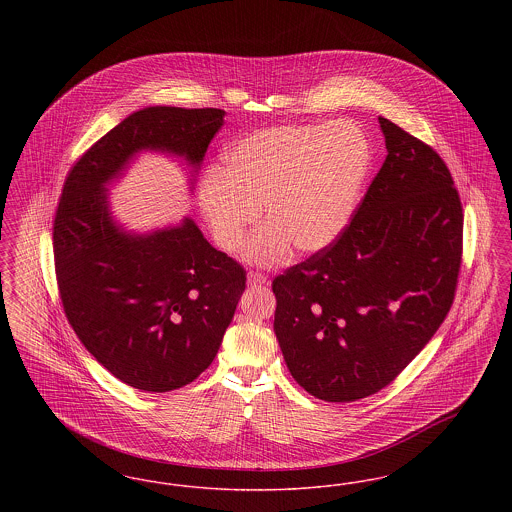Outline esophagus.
I'll return each instance as SVG.
<instances>
[{
  "label": "esophagus",
  "mask_w": 512,
  "mask_h": 512,
  "mask_svg": "<svg viewBox=\"0 0 512 512\" xmlns=\"http://www.w3.org/2000/svg\"><path fill=\"white\" fill-rule=\"evenodd\" d=\"M247 284L249 286H265V284H268L267 276L265 274H261V272H249L247 274Z\"/></svg>",
  "instance_id": "obj_1"
}]
</instances>
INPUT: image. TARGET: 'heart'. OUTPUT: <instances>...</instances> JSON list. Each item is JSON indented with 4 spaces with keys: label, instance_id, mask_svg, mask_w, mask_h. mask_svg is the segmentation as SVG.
<instances>
[{
    "label": "heart",
    "instance_id": "1",
    "mask_svg": "<svg viewBox=\"0 0 512 512\" xmlns=\"http://www.w3.org/2000/svg\"><path fill=\"white\" fill-rule=\"evenodd\" d=\"M370 167L365 132L347 121L280 124L236 140L197 192L213 240L236 251L259 219L267 224L245 245L253 265L284 263L292 247L315 255L347 228Z\"/></svg>",
    "mask_w": 512,
    "mask_h": 512
}]
</instances>
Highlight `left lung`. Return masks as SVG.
<instances>
[{"instance_id": "1", "label": "left lung", "mask_w": 512, "mask_h": 512, "mask_svg": "<svg viewBox=\"0 0 512 512\" xmlns=\"http://www.w3.org/2000/svg\"><path fill=\"white\" fill-rule=\"evenodd\" d=\"M388 157L338 242L272 282L274 334L295 382L349 403L386 388L455 297L463 207L438 153L380 117Z\"/></svg>"}]
</instances>
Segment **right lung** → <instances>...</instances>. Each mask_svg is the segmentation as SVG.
<instances>
[{
	"instance_id": "add662e5",
	"label": "right lung",
	"mask_w": 512,
	"mask_h": 512,
	"mask_svg": "<svg viewBox=\"0 0 512 512\" xmlns=\"http://www.w3.org/2000/svg\"><path fill=\"white\" fill-rule=\"evenodd\" d=\"M222 109L134 111L69 172L53 224L65 315L78 340L136 390H178L213 363L245 290V272L190 217L149 232L113 217L109 186L140 153L182 159L190 192Z\"/></svg>"
}]
</instances>
